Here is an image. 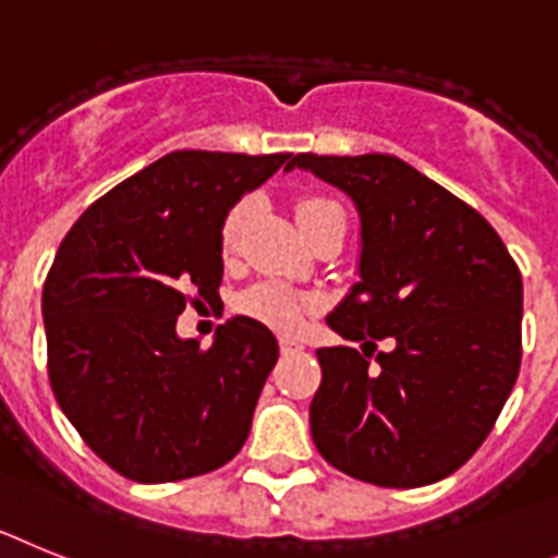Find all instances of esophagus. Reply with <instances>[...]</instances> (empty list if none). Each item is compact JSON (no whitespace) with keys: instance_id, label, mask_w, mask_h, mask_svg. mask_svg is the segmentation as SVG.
Wrapping results in <instances>:
<instances>
[{"instance_id":"esophagus-1","label":"esophagus","mask_w":558,"mask_h":558,"mask_svg":"<svg viewBox=\"0 0 558 558\" xmlns=\"http://www.w3.org/2000/svg\"><path fill=\"white\" fill-rule=\"evenodd\" d=\"M303 351V342H298V339H280V353H300Z\"/></svg>"}]
</instances>
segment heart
Returning <instances> with one entry per match:
<instances>
[{
    "label": "heart",
    "instance_id": "obj_1",
    "mask_svg": "<svg viewBox=\"0 0 558 558\" xmlns=\"http://www.w3.org/2000/svg\"><path fill=\"white\" fill-rule=\"evenodd\" d=\"M342 207L328 196H303L298 198L294 205V216H298V225L303 227V232H308L312 227H317L319 221L326 219L328 213H337ZM246 219V205L232 207L230 213L221 221L219 244L221 255L227 260H232L239 255L241 246V230H244ZM235 308H239L244 317L255 319L260 326L272 328L280 333H298L306 323L308 314L317 308V300L306 292H298V289H289L283 283H275V280H264V283H255L252 289H246L239 300H235Z\"/></svg>",
    "mask_w": 558,
    "mask_h": 558
}]
</instances>
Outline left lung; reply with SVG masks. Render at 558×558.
<instances>
[{
	"label": "left lung",
	"instance_id": "1",
	"mask_svg": "<svg viewBox=\"0 0 558 558\" xmlns=\"http://www.w3.org/2000/svg\"><path fill=\"white\" fill-rule=\"evenodd\" d=\"M294 165L345 191L362 219V280L326 319L362 351H317L314 444L373 486L444 481L481 449L520 376V266L481 213L404 159L298 154ZM381 338L395 348L377 354Z\"/></svg>",
	"mask_w": 558,
	"mask_h": 558
}]
</instances>
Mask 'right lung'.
Masks as SVG:
<instances>
[{"instance_id": "add662e5", "label": "right lung", "mask_w": 558, "mask_h": 558, "mask_svg": "<svg viewBox=\"0 0 558 558\" xmlns=\"http://www.w3.org/2000/svg\"><path fill=\"white\" fill-rule=\"evenodd\" d=\"M283 162L292 154H165L92 202L58 246L41 294L52 393L129 481H187L244 447L278 339L232 317L198 348L177 317L219 298L221 221Z\"/></svg>"}]
</instances>
